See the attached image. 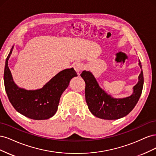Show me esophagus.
I'll use <instances>...</instances> for the list:
<instances>
[{
    "mask_svg": "<svg viewBox=\"0 0 156 156\" xmlns=\"http://www.w3.org/2000/svg\"><path fill=\"white\" fill-rule=\"evenodd\" d=\"M73 68H74L75 70L77 72H79L80 70H81L83 68V65L81 62H75L74 63Z\"/></svg>",
    "mask_w": 156,
    "mask_h": 156,
    "instance_id": "esophagus-1",
    "label": "esophagus"
}]
</instances>
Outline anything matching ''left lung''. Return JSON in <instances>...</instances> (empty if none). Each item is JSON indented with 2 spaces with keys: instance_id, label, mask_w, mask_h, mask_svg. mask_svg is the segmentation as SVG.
Here are the masks:
<instances>
[{
  "instance_id": "1",
  "label": "left lung",
  "mask_w": 156,
  "mask_h": 156,
  "mask_svg": "<svg viewBox=\"0 0 156 156\" xmlns=\"http://www.w3.org/2000/svg\"><path fill=\"white\" fill-rule=\"evenodd\" d=\"M139 64L142 69L140 60ZM81 76L86 84L85 98L90 111L93 115L104 120H116L128 115L137 103L144 84L143 72L141 71L139 81L133 87V94L124 98H114L100 87L90 72L84 70Z\"/></svg>"
}]
</instances>
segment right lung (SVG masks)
<instances>
[{
  "instance_id": "1",
  "label": "right lung",
  "mask_w": 156,
  "mask_h": 156,
  "mask_svg": "<svg viewBox=\"0 0 156 156\" xmlns=\"http://www.w3.org/2000/svg\"><path fill=\"white\" fill-rule=\"evenodd\" d=\"M13 46L8 55L4 73V81L8 98L14 108L21 115L33 120H46L55 115L61 95L70 80L77 76L73 68L61 71L40 89L28 90L18 87L13 81L8 68V60Z\"/></svg>"
}]
</instances>
